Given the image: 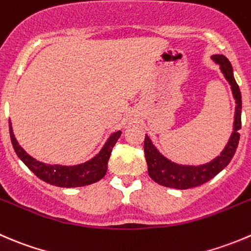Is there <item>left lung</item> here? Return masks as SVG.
Listing matches in <instances>:
<instances>
[{
    "instance_id": "8db88e82",
    "label": "left lung",
    "mask_w": 251,
    "mask_h": 251,
    "mask_svg": "<svg viewBox=\"0 0 251 251\" xmlns=\"http://www.w3.org/2000/svg\"><path fill=\"white\" fill-rule=\"evenodd\" d=\"M212 60L216 64L220 65L221 71L225 75L228 83L230 84L233 97H234L235 104H237L232 136L221 155L216 157L210 163L202 165H181L170 162L168 158L160 154L152 141L150 140V137L146 135L143 148H145L146 162L148 165V174H150L151 179L157 184L167 187H174L179 190H185V189L205 184L227 167L237 151L240 138L239 130L242 127V94H240L239 86L233 76V69L229 60L223 55H213Z\"/></svg>"
}]
</instances>
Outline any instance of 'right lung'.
I'll use <instances>...</instances> for the list:
<instances>
[{"label":"right lung","mask_w":251,"mask_h":251,"mask_svg":"<svg viewBox=\"0 0 251 251\" xmlns=\"http://www.w3.org/2000/svg\"><path fill=\"white\" fill-rule=\"evenodd\" d=\"M121 135V131L114 132L109 137L104 147L101 148L100 152L92 158L88 162L79 165H72V167H66V165H50L41 163L39 160L34 159L33 157L28 154L21 146L17 142L16 137L12 131L11 121H9V136H11L12 145H13L14 151L17 155L21 158L22 162L39 177L45 182L55 186L61 187H77V186H86V185L93 184L100 180L105 175L106 169H108V160L110 158L111 151L115 146L116 141L119 140Z\"/></svg>","instance_id":"1"}]
</instances>
